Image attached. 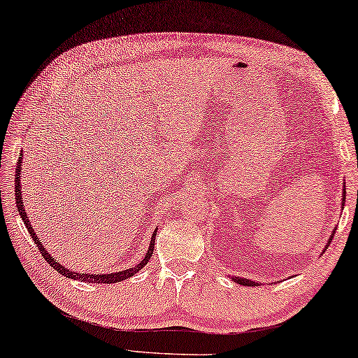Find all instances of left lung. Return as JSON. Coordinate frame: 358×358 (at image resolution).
Instances as JSON below:
<instances>
[{"mask_svg": "<svg viewBox=\"0 0 358 358\" xmlns=\"http://www.w3.org/2000/svg\"><path fill=\"white\" fill-rule=\"evenodd\" d=\"M344 201H345V185H343V206H344ZM333 236H335V231L331 233V236H330V239H328V244L331 243V239H333ZM327 249V248H325ZM233 280L234 282H238V284H241V285H245V287H255L257 284L259 282H254V280H249V279H244V278H233Z\"/></svg>", "mask_w": 358, "mask_h": 358, "instance_id": "obj_1", "label": "left lung"}]
</instances>
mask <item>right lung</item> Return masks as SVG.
I'll return each mask as SVG.
<instances>
[{"instance_id":"right-lung-1","label":"right lung","mask_w":358,"mask_h":358,"mask_svg":"<svg viewBox=\"0 0 358 358\" xmlns=\"http://www.w3.org/2000/svg\"><path fill=\"white\" fill-rule=\"evenodd\" d=\"M22 154L19 157V162H17V168H15V204H17V210H19L22 220L25 222V227L28 230V234L34 239V244L38 245V249L41 252V255L44 257L45 262L49 263V265L58 271L63 276H66L69 279H76V280H80V282H92V284H115V282H120V280H125L128 278H131L133 274H136L141 268L148 265V262L150 260L152 254H154V245H155V236H157V230L152 233V238H150V245H149V250L148 254L144 255V259L141 260L136 266L134 268H128L124 269V271H119V273H109V274H84V273H76L71 271V269L64 268L63 265H60L54 257H52L49 252L45 250V248L43 244H41L39 238L36 236V233H34V228L31 227L30 220L27 217V213H25V208H23V198H22V184H20V173H22Z\"/></svg>"}]
</instances>
